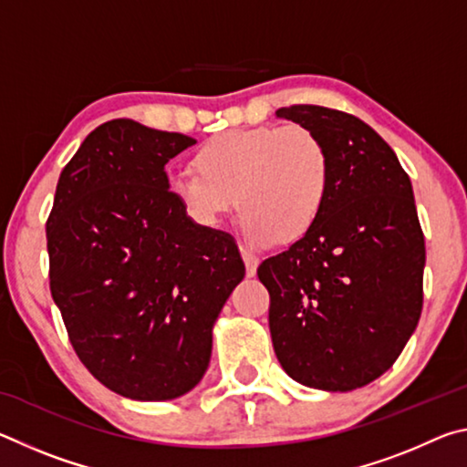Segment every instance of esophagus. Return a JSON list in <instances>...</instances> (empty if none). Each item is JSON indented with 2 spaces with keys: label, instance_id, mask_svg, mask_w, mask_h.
<instances>
[{
  "label": "esophagus",
  "instance_id": "1",
  "mask_svg": "<svg viewBox=\"0 0 467 467\" xmlns=\"http://www.w3.org/2000/svg\"><path fill=\"white\" fill-rule=\"evenodd\" d=\"M241 257L244 262V272H247L249 278H253V275L257 274V265H259V257L253 255V253L249 249H244L241 244Z\"/></svg>",
  "mask_w": 467,
  "mask_h": 467
}]
</instances>
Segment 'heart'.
Masks as SVG:
<instances>
[{"label": "heart", "instance_id": "1", "mask_svg": "<svg viewBox=\"0 0 467 467\" xmlns=\"http://www.w3.org/2000/svg\"><path fill=\"white\" fill-rule=\"evenodd\" d=\"M193 167L171 177V192L187 214L214 224L236 200L243 231L257 244L295 243L309 234L331 185L326 144L298 125L216 133L195 150Z\"/></svg>", "mask_w": 467, "mask_h": 467}]
</instances>
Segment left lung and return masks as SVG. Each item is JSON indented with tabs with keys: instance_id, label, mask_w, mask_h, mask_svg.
<instances>
[{
	"instance_id": "1",
	"label": "left lung",
	"mask_w": 467,
	"mask_h": 467,
	"mask_svg": "<svg viewBox=\"0 0 467 467\" xmlns=\"http://www.w3.org/2000/svg\"><path fill=\"white\" fill-rule=\"evenodd\" d=\"M275 115L321 138L331 185L313 231L257 267L274 352L295 381L352 391L391 368L420 319L426 253L412 183L358 117L317 105Z\"/></svg>"
}]
</instances>
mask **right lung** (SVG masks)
<instances>
[{"label":"right lung","instance_id":"obj_1","mask_svg":"<svg viewBox=\"0 0 467 467\" xmlns=\"http://www.w3.org/2000/svg\"><path fill=\"white\" fill-rule=\"evenodd\" d=\"M195 140L131 119L99 125L63 167L49 220V288L78 358L123 398L200 383L212 326L244 264L233 236L195 224L164 164Z\"/></svg>","mask_w":467,"mask_h":467}]
</instances>
